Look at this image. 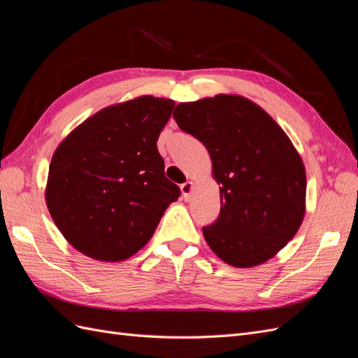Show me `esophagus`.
Here are the masks:
<instances>
[{"label": "esophagus", "mask_w": 358, "mask_h": 358, "mask_svg": "<svg viewBox=\"0 0 358 358\" xmlns=\"http://www.w3.org/2000/svg\"><path fill=\"white\" fill-rule=\"evenodd\" d=\"M192 188H194V183L192 182H185V183H182L180 185V191H182V197H183V200H189V197H191V192H192Z\"/></svg>", "instance_id": "esophagus-1"}]
</instances>
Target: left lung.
<instances>
[{"instance_id": "1", "label": "left lung", "mask_w": 358, "mask_h": 358, "mask_svg": "<svg viewBox=\"0 0 358 358\" xmlns=\"http://www.w3.org/2000/svg\"><path fill=\"white\" fill-rule=\"evenodd\" d=\"M173 117L208 149L221 185V212L203 227L206 242L234 267L267 262L305 215L306 173L289 138L262 107L237 95L180 103Z\"/></svg>"}]
</instances>
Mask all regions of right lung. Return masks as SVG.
<instances>
[{
  "label": "right lung",
  "instance_id": "right-lung-1",
  "mask_svg": "<svg viewBox=\"0 0 358 358\" xmlns=\"http://www.w3.org/2000/svg\"><path fill=\"white\" fill-rule=\"evenodd\" d=\"M175 103L140 96L100 110L53 154L46 203L62 236L101 262L134 255L180 189L164 175L157 140Z\"/></svg>",
  "mask_w": 358,
  "mask_h": 358
}]
</instances>
